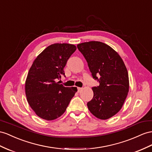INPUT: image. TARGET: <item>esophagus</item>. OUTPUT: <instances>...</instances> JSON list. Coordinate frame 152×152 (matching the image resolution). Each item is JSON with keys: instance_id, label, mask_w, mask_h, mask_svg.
Returning a JSON list of instances; mask_svg holds the SVG:
<instances>
[{"instance_id": "1", "label": "esophagus", "mask_w": 152, "mask_h": 152, "mask_svg": "<svg viewBox=\"0 0 152 152\" xmlns=\"http://www.w3.org/2000/svg\"><path fill=\"white\" fill-rule=\"evenodd\" d=\"M82 89H83V88H81V87H77V91H78V92H80V91H82Z\"/></svg>"}]
</instances>
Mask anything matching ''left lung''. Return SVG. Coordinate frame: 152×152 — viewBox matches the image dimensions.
<instances>
[{
	"label": "left lung",
	"mask_w": 152,
	"mask_h": 152,
	"mask_svg": "<svg viewBox=\"0 0 152 152\" xmlns=\"http://www.w3.org/2000/svg\"><path fill=\"white\" fill-rule=\"evenodd\" d=\"M77 48L87 60L93 77L99 83L92 88L94 96L87 103L88 110L97 118L109 119L121 109L129 91L126 66L119 54L103 42H84ZM97 75L100 76L99 79Z\"/></svg>",
	"instance_id": "left-lung-1"
}]
</instances>
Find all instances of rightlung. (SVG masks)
Wrapping results in <instances>:
<instances>
[{
    "instance_id": "add662e5",
    "label": "right lung",
    "mask_w": 152,
    "mask_h": 152,
    "mask_svg": "<svg viewBox=\"0 0 152 152\" xmlns=\"http://www.w3.org/2000/svg\"><path fill=\"white\" fill-rule=\"evenodd\" d=\"M76 50L72 44L50 45L38 54L29 69L25 83L27 100L43 119L60 117L77 91L76 87H65L56 81L65 75L64 69Z\"/></svg>"
}]
</instances>
